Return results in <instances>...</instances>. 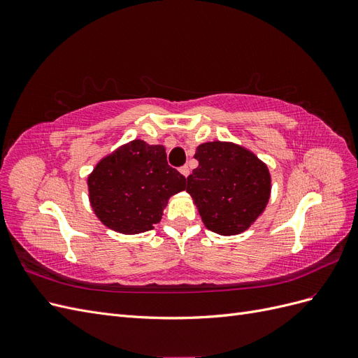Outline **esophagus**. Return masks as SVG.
Returning <instances> with one entry per match:
<instances>
[{
    "mask_svg": "<svg viewBox=\"0 0 358 358\" xmlns=\"http://www.w3.org/2000/svg\"><path fill=\"white\" fill-rule=\"evenodd\" d=\"M179 171L182 173V175H183V176H185V178H188V175H189V171H191V170H189V167H188V166H182V167L179 169Z\"/></svg>",
    "mask_w": 358,
    "mask_h": 358,
    "instance_id": "obj_1",
    "label": "esophagus"
}]
</instances>
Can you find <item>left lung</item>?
<instances>
[{
  "instance_id": "left-lung-1",
  "label": "left lung",
  "mask_w": 358,
  "mask_h": 358,
  "mask_svg": "<svg viewBox=\"0 0 358 358\" xmlns=\"http://www.w3.org/2000/svg\"><path fill=\"white\" fill-rule=\"evenodd\" d=\"M199 167L187 178V192L206 229L222 236L248 230L270 199L267 166L251 150L231 142H208L197 148Z\"/></svg>"
}]
</instances>
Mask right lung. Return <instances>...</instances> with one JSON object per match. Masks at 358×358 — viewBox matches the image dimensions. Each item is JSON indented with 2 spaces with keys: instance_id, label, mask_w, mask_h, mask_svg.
I'll return each instance as SVG.
<instances>
[{
  "instance_id": "obj_1",
  "label": "right lung",
  "mask_w": 358,
  "mask_h": 358,
  "mask_svg": "<svg viewBox=\"0 0 358 358\" xmlns=\"http://www.w3.org/2000/svg\"><path fill=\"white\" fill-rule=\"evenodd\" d=\"M187 178L167 164L166 148L143 140L119 146L88 176L92 210L122 234L152 230L169 199L185 189Z\"/></svg>"
}]
</instances>
